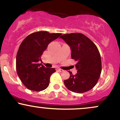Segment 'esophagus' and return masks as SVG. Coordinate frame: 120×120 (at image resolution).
Instances as JSON below:
<instances>
[{"label": "esophagus", "instance_id": "34e87169", "mask_svg": "<svg viewBox=\"0 0 120 120\" xmlns=\"http://www.w3.org/2000/svg\"><path fill=\"white\" fill-rule=\"evenodd\" d=\"M57 70V71H60V72H61V71H64L63 69H60V68H58Z\"/></svg>", "mask_w": 120, "mask_h": 120}]
</instances>
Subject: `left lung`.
Wrapping results in <instances>:
<instances>
[{
	"label": "left lung",
	"mask_w": 120,
	"mask_h": 120,
	"mask_svg": "<svg viewBox=\"0 0 120 120\" xmlns=\"http://www.w3.org/2000/svg\"><path fill=\"white\" fill-rule=\"evenodd\" d=\"M71 47V59L77 62V73L64 81L67 89L76 93H83L96 85L101 71L100 54L97 47L83 34H66L60 37Z\"/></svg>",
	"instance_id": "8db88e82"
}]
</instances>
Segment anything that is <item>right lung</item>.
<instances>
[{"label": "right lung", "instance_id": "obj_1", "mask_svg": "<svg viewBox=\"0 0 120 120\" xmlns=\"http://www.w3.org/2000/svg\"><path fill=\"white\" fill-rule=\"evenodd\" d=\"M61 34L37 31L27 36L21 43L16 56V70L27 89L41 91L49 86L50 77L55 69L46 68L39 61L49 43Z\"/></svg>", "mask_w": 120, "mask_h": 120}]
</instances>
